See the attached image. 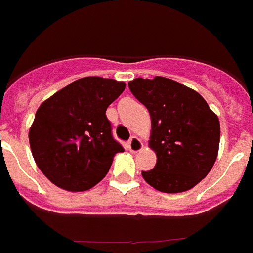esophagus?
<instances>
[{
    "mask_svg": "<svg viewBox=\"0 0 253 253\" xmlns=\"http://www.w3.org/2000/svg\"><path fill=\"white\" fill-rule=\"evenodd\" d=\"M128 149L132 153H136L139 152V150L143 149V143H141V140L136 136L131 137V139L128 140Z\"/></svg>",
    "mask_w": 253,
    "mask_h": 253,
    "instance_id": "esophagus-1",
    "label": "esophagus"
}]
</instances>
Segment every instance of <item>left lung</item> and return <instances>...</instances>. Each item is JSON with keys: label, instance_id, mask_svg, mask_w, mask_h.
<instances>
[{"label": "left lung", "instance_id": "left-lung-1", "mask_svg": "<svg viewBox=\"0 0 253 253\" xmlns=\"http://www.w3.org/2000/svg\"><path fill=\"white\" fill-rule=\"evenodd\" d=\"M131 92L149 110V145L154 169L141 171L145 181L163 193L185 192L211 171L220 144L218 118L198 92L165 77L128 82Z\"/></svg>", "mask_w": 253, "mask_h": 253}]
</instances>
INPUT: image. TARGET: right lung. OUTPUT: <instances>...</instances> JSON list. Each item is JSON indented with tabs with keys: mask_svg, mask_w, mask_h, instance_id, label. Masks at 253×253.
Wrapping results in <instances>:
<instances>
[{
	"mask_svg": "<svg viewBox=\"0 0 253 253\" xmlns=\"http://www.w3.org/2000/svg\"><path fill=\"white\" fill-rule=\"evenodd\" d=\"M116 80L84 77L41 104L29 130L38 169L55 185L84 192L105 177L123 146L113 137L107 108L125 90Z\"/></svg>",
	"mask_w": 253,
	"mask_h": 253,
	"instance_id": "1",
	"label": "right lung"
}]
</instances>
